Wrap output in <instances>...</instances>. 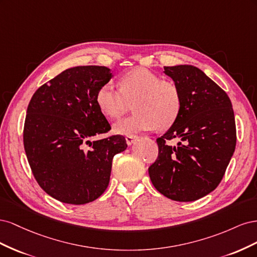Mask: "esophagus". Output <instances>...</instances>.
<instances>
[{
	"label": "esophagus",
	"mask_w": 257,
	"mask_h": 257,
	"mask_svg": "<svg viewBox=\"0 0 257 257\" xmlns=\"http://www.w3.org/2000/svg\"><path fill=\"white\" fill-rule=\"evenodd\" d=\"M136 137H137V136H135V135H127V136L125 137L126 144H127L128 146H131L132 144L134 143V141H135V139H136Z\"/></svg>",
	"instance_id": "obj_1"
}]
</instances>
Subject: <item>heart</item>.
I'll return each instance as SVG.
<instances>
[{"label": "heart", "instance_id": "obj_1", "mask_svg": "<svg viewBox=\"0 0 257 257\" xmlns=\"http://www.w3.org/2000/svg\"><path fill=\"white\" fill-rule=\"evenodd\" d=\"M120 89L105 83L96 92V103L107 118L119 119L133 107L135 112L116 122L115 133L134 134L155 127L167 130L177 121L182 107L177 85L145 67H136L121 77Z\"/></svg>", "mask_w": 257, "mask_h": 257}]
</instances>
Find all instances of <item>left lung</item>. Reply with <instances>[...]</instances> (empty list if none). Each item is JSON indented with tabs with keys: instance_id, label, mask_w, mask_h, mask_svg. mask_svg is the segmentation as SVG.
I'll return each mask as SVG.
<instances>
[{
	"instance_id": "left-lung-1",
	"label": "left lung",
	"mask_w": 257,
	"mask_h": 257,
	"mask_svg": "<svg viewBox=\"0 0 257 257\" xmlns=\"http://www.w3.org/2000/svg\"><path fill=\"white\" fill-rule=\"evenodd\" d=\"M180 90L177 121L157 139L159 157L149 167L154 188L177 201L206 196L220 184L236 148V123L228 95L199 68L164 66ZM179 138L177 147L166 142Z\"/></svg>"
}]
</instances>
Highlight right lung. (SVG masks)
Instances as JSON below:
<instances>
[{
  "instance_id": "1",
  "label": "right lung",
  "mask_w": 257,
  "mask_h": 257,
  "mask_svg": "<svg viewBox=\"0 0 257 257\" xmlns=\"http://www.w3.org/2000/svg\"><path fill=\"white\" fill-rule=\"evenodd\" d=\"M111 77L106 66L68 68L29 103L23 128L29 164L41 188L62 203L98 198L109 184L113 157L127 147L122 135L91 142L111 128L96 103L97 90Z\"/></svg>"
}]
</instances>
